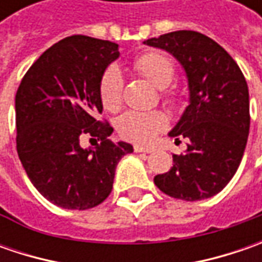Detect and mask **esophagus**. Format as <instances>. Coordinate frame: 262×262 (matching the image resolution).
<instances>
[{
    "instance_id": "obj_1",
    "label": "esophagus",
    "mask_w": 262,
    "mask_h": 262,
    "mask_svg": "<svg viewBox=\"0 0 262 262\" xmlns=\"http://www.w3.org/2000/svg\"><path fill=\"white\" fill-rule=\"evenodd\" d=\"M134 151H136V153H151V151H153V148H150V147L138 146V144H136V146H134Z\"/></svg>"
}]
</instances>
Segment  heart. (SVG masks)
<instances>
[{
	"instance_id": "heart-1",
	"label": "heart",
	"mask_w": 262,
	"mask_h": 262,
	"mask_svg": "<svg viewBox=\"0 0 262 262\" xmlns=\"http://www.w3.org/2000/svg\"><path fill=\"white\" fill-rule=\"evenodd\" d=\"M134 70L140 76L147 78L150 83L162 90V95L169 103L176 100L173 90H167L166 87L172 84L176 77V66L170 56L162 51H147L134 61ZM124 93V78L122 73L116 66L106 68L100 78L99 95L100 102L105 109L114 112L122 103ZM167 125V118L160 111H126L125 114L116 119L118 134L134 143L147 144L155 140V137L163 131Z\"/></svg>"
}]
</instances>
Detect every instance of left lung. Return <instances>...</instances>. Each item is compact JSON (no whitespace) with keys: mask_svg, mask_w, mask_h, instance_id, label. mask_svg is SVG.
Instances as JSON below:
<instances>
[{"mask_svg":"<svg viewBox=\"0 0 262 262\" xmlns=\"http://www.w3.org/2000/svg\"><path fill=\"white\" fill-rule=\"evenodd\" d=\"M165 49L182 64L188 77L189 105L169 133L188 138L173 166L155 176L166 195L198 201L216 195L236 173L249 134V93L235 59L211 37L176 30L144 40Z\"/></svg>","mask_w":262,"mask_h":262,"instance_id":"obj_1","label":"left lung"}]
</instances>
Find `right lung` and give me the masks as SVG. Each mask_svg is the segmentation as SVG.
<instances>
[{"mask_svg": "<svg viewBox=\"0 0 262 262\" xmlns=\"http://www.w3.org/2000/svg\"><path fill=\"white\" fill-rule=\"evenodd\" d=\"M118 56L111 40L68 36L36 59L17 89V153L36 189L55 206L87 210L103 203L118 162L133 151L107 140L114 128L96 118L103 109L100 78ZM84 135L95 149L81 147Z\"/></svg>", "mask_w": 262, "mask_h": 262, "instance_id": "add662e5", "label": "right lung"}]
</instances>
